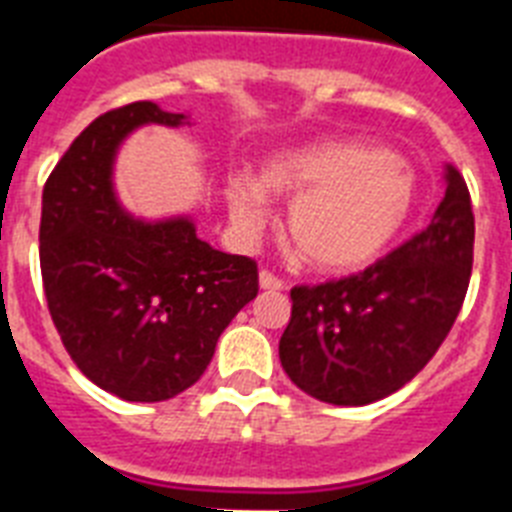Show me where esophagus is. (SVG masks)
I'll list each match as a JSON object with an SVG mask.
<instances>
[{
  "mask_svg": "<svg viewBox=\"0 0 512 512\" xmlns=\"http://www.w3.org/2000/svg\"><path fill=\"white\" fill-rule=\"evenodd\" d=\"M260 287L268 289V292H281L284 289V281L279 276H273L271 271H260Z\"/></svg>",
  "mask_w": 512,
  "mask_h": 512,
  "instance_id": "esophagus-1",
  "label": "esophagus"
}]
</instances>
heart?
<instances>
[{
    "mask_svg": "<svg viewBox=\"0 0 512 512\" xmlns=\"http://www.w3.org/2000/svg\"><path fill=\"white\" fill-rule=\"evenodd\" d=\"M289 199L287 239L308 268L329 276L364 271L404 231L417 185L388 148L329 140L276 151L252 175H231L225 199L236 228L255 236L268 217V199Z\"/></svg>",
    "mask_w": 512,
    "mask_h": 512,
    "instance_id": "obj_1",
    "label": "heart"
}]
</instances>
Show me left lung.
I'll use <instances>...</instances> for the list:
<instances>
[{"mask_svg": "<svg viewBox=\"0 0 512 512\" xmlns=\"http://www.w3.org/2000/svg\"><path fill=\"white\" fill-rule=\"evenodd\" d=\"M476 220L468 185L446 164V193L425 231L366 271L295 287L279 340L289 380L335 406L396 393L436 356L473 271Z\"/></svg>", "mask_w": 512, "mask_h": 512, "instance_id": "1", "label": "left lung"}]
</instances>
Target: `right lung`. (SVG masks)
Returning a JSON list of instances; mask_svg holds the SVG:
<instances>
[{"instance_id":"add662e5","label":"right lung","mask_w":512,"mask_h":512,"mask_svg":"<svg viewBox=\"0 0 512 512\" xmlns=\"http://www.w3.org/2000/svg\"><path fill=\"white\" fill-rule=\"evenodd\" d=\"M138 100L98 116L42 191L39 263L52 324L74 364L124 401H167L199 380L257 265L196 236L191 217L143 220L119 204L116 151L146 124L183 127Z\"/></svg>"}]
</instances>
